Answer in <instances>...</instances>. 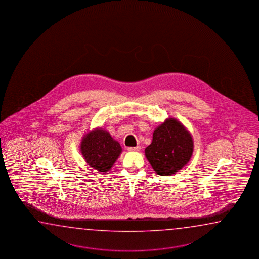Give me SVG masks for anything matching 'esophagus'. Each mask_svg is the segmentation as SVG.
<instances>
[{"label":"esophagus","mask_w":259,"mask_h":259,"mask_svg":"<svg viewBox=\"0 0 259 259\" xmlns=\"http://www.w3.org/2000/svg\"><path fill=\"white\" fill-rule=\"evenodd\" d=\"M140 150H141V146L127 148V151H128V152H140Z\"/></svg>","instance_id":"esophagus-1"}]
</instances>
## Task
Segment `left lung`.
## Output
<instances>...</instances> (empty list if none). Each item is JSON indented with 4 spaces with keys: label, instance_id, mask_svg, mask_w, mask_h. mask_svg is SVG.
<instances>
[{
    "label": "left lung",
    "instance_id": "8db88e82",
    "mask_svg": "<svg viewBox=\"0 0 259 259\" xmlns=\"http://www.w3.org/2000/svg\"><path fill=\"white\" fill-rule=\"evenodd\" d=\"M193 150L190 132L177 118L169 117L154 130L152 143L144 152L154 172L167 177L188 164Z\"/></svg>",
    "mask_w": 259,
    "mask_h": 259
}]
</instances>
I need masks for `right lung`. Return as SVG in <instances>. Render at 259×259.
<instances>
[{
    "label": "right lung",
    "mask_w": 259,
    "mask_h": 259,
    "mask_svg": "<svg viewBox=\"0 0 259 259\" xmlns=\"http://www.w3.org/2000/svg\"><path fill=\"white\" fill-rule=\"evenodd\" d=\"M80 151L90 167L106 174L121 154L122 148L107 130L97 127L82 136Z\"/></svg>",
    "instance_id": "1"
}]
</instances>
